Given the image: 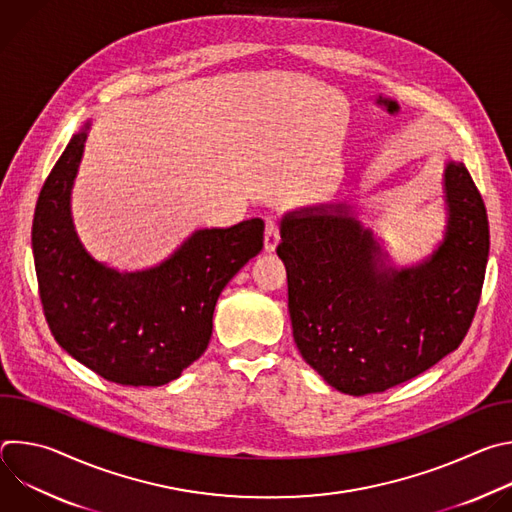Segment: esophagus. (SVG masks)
<instances>
[{
  "label": "esophagus",
  "instance_id": "34e87169",
  "mask_svg": "<svg viewBox=\"0 0 512 512\" xmlns=\"http://www.w3.org/2000/svg\"><path fill=\"white\" fill-rule=\"evenodd\" d=\"M279 241H281V235H279V227L275 225V223H267L265 225V237H263V249L267 251V253H271V251H275V247L279 245Z\"/></svg>",
  "mask_w": 512,
  "mask_h": 512
}]
</instances>
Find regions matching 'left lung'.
Listing matches in <instances>:
<instances>
[{"label":"left lung","mask_w":512,"mask_h":512,"mask_svg":"<svg viewBox=\"0 0 512 512\" xmlns=\"http://www.w3.org/2000/svg\"><path fill=\"white\" fill-rule=\"evenodd\" d=\"M446 229L433 251L397 267L346 202L287 210L277 255L287 271L294 340L346 395L405 383L464 340L488 261V216L462 162L446 160Z\"/></svg>","instance_id":"obj_1"}]
</instances>
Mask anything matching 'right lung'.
Returning <instances> with one entry per match:
<instances>
[{
    "instance_id": "right-lung-1",
    "label": "right lung",
    "mask_w": 512,
    "mask_h": 512,
    "mask_svg": "<svg viewBox=\"0 0 512 512\" xmlns=\"http://www.w3.org/2000/svg\"><path fill=\"white\" fill-rule=\"evenodd\" d=\"M91 121L70 137L46 178L32 225L44 316L54 340L99 377L160 387L200 358L214 306L235 273L263 249V221L196 229L164 261L119 271L97 261L72 218V186Z\"/></svg>"
}]
</instances>
